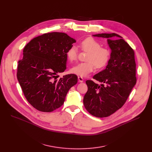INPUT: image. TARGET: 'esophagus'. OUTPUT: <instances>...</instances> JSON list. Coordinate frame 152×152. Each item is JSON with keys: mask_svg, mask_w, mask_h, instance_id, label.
Segmentation results:
<instances>
[{"mask_svg": "<svg viewBox=\"0 0 152 152\" xmlns=\"http://www.w3.org/2000/svg\"><path fill=\"white\" fill-rule=\"evenodd\" d=\"M78 80L79 82H83V79L81 76H78Z\"/></svg>", "mask_w": 152, "mask_h": 152, "instance_id": "34e87169", "label": "esophagus"}]
</instances>
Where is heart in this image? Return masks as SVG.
Returning a JSON list of instances; mask_svg holds the SVG:
<instances>
[{
	"label": "heart",
	"instance_id": "1",
	"mask_svg": "<svg viewBox=\"0 0 152 152\" xmlns=\"http://www.w3.org/2000/svg\"><path fill=\"white\" fill-rule=\"evenodd\" d=\"M100 43L93 38L89 37L80 42L82 50L88 52L85 62H80L73 66L70 72L79 76L85 77L91 73L96 66L103 68L106 66L110 59V52L106 48H102ZM67 57L70 61L76 60L77 56V50L76 47L72 46L67 51Z\"/></svg>",
	"mask_w": 152,
	"mask_h": 152
}]
</instances>
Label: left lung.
Segmentation results:
<instances>
[{
	"label": "left lung",
	"instance_id": "obj_1",
	"mask_svg": "<svg viewBox=\"0 0 152 152\" xmlns=\"http://www.w3.org/2000/svg\"><path fill=\"white\" fill-rule=\"evenodd\" d=\"M93 36L107 38L111 53L106 69L93 76L102 83L99 85L93 80L86 81L88 91L83 102L90 114L103 118L111 115L123 106L136 84L135 53L117 34Z\"/></svg>",
	"mask_w": 152,
	"mask_h": 152
}]
</instances>
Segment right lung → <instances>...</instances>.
<instances>
[{
  "label": "right lung",
  "mask_w": 152,
  "mask_h": 152,
  "mask_svg": "<svg viewBox=\"0 0 152 152\" xmlns=\"http://www.w3.org/2000/svg\"><path fill=\"white\" fill-rule=\"evenodd\" d=\"M76 40L62 32L45 34L25 46L18 61L17 77L28 102L41 112L61 107L69 90L77 82L74 74H58L66 69L67 51Z\"/></svg>",
  "instance_id": "right-lung-1"
}]
</instances>
